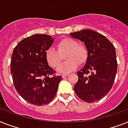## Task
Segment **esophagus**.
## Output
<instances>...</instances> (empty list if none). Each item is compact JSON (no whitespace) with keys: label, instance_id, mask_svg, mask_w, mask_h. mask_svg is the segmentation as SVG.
Segmentation results:
<instances>
[{"label":"esophagus","instance_id":"1","mask_svg":"<svg viewBox=\"0 0 128 128\" xmlns=\"http://www.w3.org/2000/svg\"><path fill=\"white\" fill-rule=\"evenodd\" d=\"M66 76H68V74H62V78H66Z\"/></svg>","mask_w":128,"mask_h":128}]
</instances>
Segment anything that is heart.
Here are the masks:
<instances>
[{
    "mask_svg": "<svg viewBox=\"0 0 128 128\" xmlns=\"http://www.w3.org/2000/svg\"><path fill=\"white\" fill-rule=\"evenodd\" d=\"M56 48H48L45 53V58L49 66L57 68L63 60L66 61L58 68L61 73H69L78 68V64H84L88 59V50L84 44H78L72 38H64L56 44Z\"/></svg>",
    "mask_w": 128,
    "mask_h": 128,
    "instance_id": "heart-1",
    "label": "heart"
}]
</instances>
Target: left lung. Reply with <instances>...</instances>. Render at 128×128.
<instances>
[{
    "label": "left lung",
    "mask_w": 128,
    "mask_h": 128,
    "mask_svg": "<svg viewBox=\"0 0 128 128\" xmlns=\"http://www.w3.org/2000/svg\"><path fill=\"white\" fill-rule=\"evenodd\" d=\"M70 35L84 42L88 50L85 66L77 72L74 92L83 101L92 103L104 97L112 88L118 68L115 48L106 37L92 30Z\"/></svg>",
    "instance_id": "8db88e82"
}]
</instances>
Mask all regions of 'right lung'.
Listing matches in <instances>:
<instances>
[{"mask_svg": "<svg viewBox=\"0 0 128 128\" xmlns=\"http://www.w3.org/2000/svg\"><path fill=\"white\" fill-rule=\"evenodd\" d=\"M53 42L51 36L34 34L21 40L12 54L10 72L15 89L23 99L35 106L50 103L62 80L45 58Z\"/></svg>", "mask_w": 128, "mask_h": 128, "instance_id": "right-lung-1", "label": "right lung"}]
</instances>
